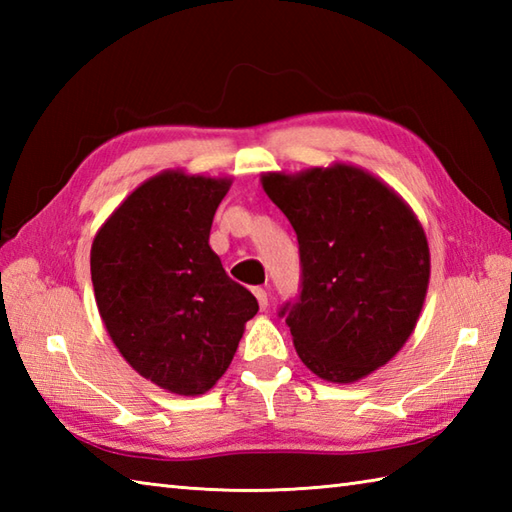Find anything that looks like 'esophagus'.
Segmentation results:
<instances>
[{
	"mask_svg": "<svg viewBox=\"0 0 512 512\" xmlns=\"http://www.w3.org/2000/svg\"><path fill=\"white\" fill-rule=\"evenodd\" d=\"M253 295L257 297V303H259V308H262V310H266V308H268V292H266L264 288H255V290H253Z\"/></svg>",
	"mask_w": 512,
	"mask_h": 512,
	"instance_id": "esophagus-1",
	"label": "esophagus"
}]
</instances>
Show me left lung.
Returning a JSON list of instances; mask_svg holds the SVG:
<instances>
[{
    "mask_svg": "<svg viewBox=\"0 0 512 512\" xmlns=\"http://www.w3.org/2000/svg\"><path fill=\"white\" fill-rule=\"evenodd\" d=\"M262 187L290 220L301 255V295L281 317L310 372L356 383L394 358L416 328L431 255L411 206L372 173L334 162Z\"/></svg>",
    "mask_w": 512,
    "mask_h": 512,
    "instance_id": "left-lung-1",
    "label": "left lung"
}]
</instances>
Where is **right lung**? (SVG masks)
Wrapping results in <instances>:
<instances>
[{"mask_svg":"<svg viewBox=\"0 0 512 512\" xmlns=\"http://www.w3.org/2000/svg\"><path fill=\"white\" fill-rule=\"evenodd\" d=\"M231 178L167 169L116 206L96 233V306L136 372L178 396L206 394L231 365L259 306L209 246Z\"/></svg>","mask_w":512,"mask_h":512,"instance_id":"right-lung-1","label":"right lung"}]
</instances>
